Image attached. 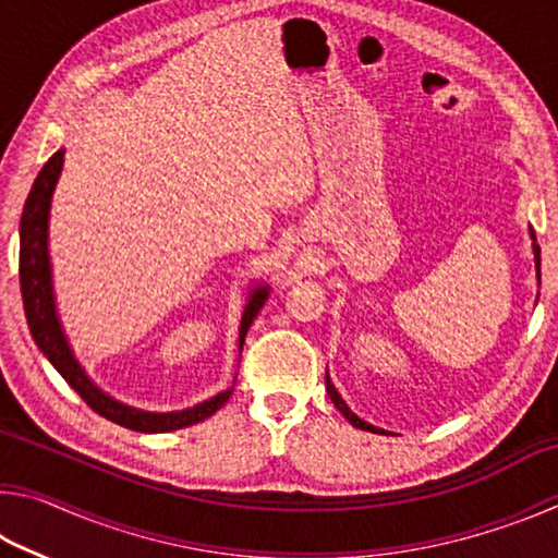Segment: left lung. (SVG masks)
I'll return each mask as SVG.
<instances>
[{
  "label": "left lung",
  "mask_w": 558,
  "mask_h": 558,
  "mask_svg": "<svg viewBox=\"0 0 558 558\" xmlns=\"http://www.w3.org/2000/svg\"><path fill=\"white\" fill-rule=\"evenodd\" d=\"M532 239H534V231H532ZM534 258H536V272H539V278H542V258H539V245L534 243ZM327 393H329V399H332V403L337 405L339 409V413L344 415V418L352 423L354 428H362V430H372V433H384L381 428H374V426H369V423H364L362 418H356V415L347 409V403L342 401V396L337 393V389L332 384H329V376H327Z\"/></svg>",
  "instance_id": "1"
}]
</instances>
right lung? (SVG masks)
Masks as SVG:
<instances>
[{
	"mask_svg": "<svg viewBox=\"0 0 558 558\" xmlns=\"http://www.w3.org/2000/svg\"><path fill=\"white\" fill-rule=\"evenodd\" d=\"M63 167V149H59L49 162L41 167L39 177L32 186L29 196H26L22 226H19V282H22V298H24V313L26 323H29L32 337L36 339L41 352L49 356V362L56 366L71 389L86 401L93 411L102 418H108L118 426H125L130 430L140 433H165L194 426L204 418H209L221 405L231 399V389L211 401H204L189 411L179 413H145L135 411L130 405H122L118 401L108 399L106 393L98 391L96 386L88 381V376L75 362L69 344H65L59 319L53 313V295H51V270H49V248H46V221H49V206L53 186L59 182ZM268 298V290L260 288L253 292V298L245 305V313L239 329V344L243 347L245 335L256 315L260 313L263 302Z\"/></svg>",
	"mask_w": 558,
	"mask_h": 558,
	"instance_id": "right-lung-1",
	"label": "right lung"
}]
</instances>
